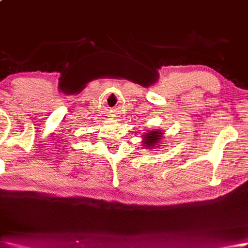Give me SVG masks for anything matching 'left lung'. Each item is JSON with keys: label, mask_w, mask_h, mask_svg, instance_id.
<instances>
[{"label": "left lung", "mask_w": 248, "mask_h": 248, "mask_svg": "<svg viewBox=\"0 0 248 248\" xmlns=\"http://www.w3.org/2000/svg\"><path fill=\"white\" fill-rule=\"evenodd\" d=\"M161 137V132H157V131H153L149 132L144 135V145L146 147H153L158 140H160Z\"/></svg>", "instance_id": "left-lung-1"}]
</instances>
